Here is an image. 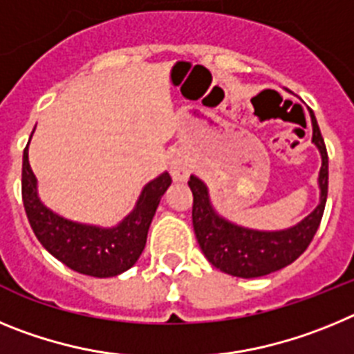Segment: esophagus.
I'll return each instance as SVG.
<instances>
[{
  "label": "esophagus",
  "mask_w": 354,
  "mask_h": 354,
  "mask_svg": "<svg viewBox=\"0 0 354 354\" xmlns=\"http://www.w3.org/2000/svg\"><path fill=\"white\" fill-rule=\"evenodd\" d=\"M192 171V162L184 156H175L170 162V174L174 180H186Z\"/></svg>",
  "instance_id": "1"
}]
</instances>
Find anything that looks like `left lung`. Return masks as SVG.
Instances as JSON below:
<instances>
[{"label": "left lung", "mask_w": 354, "mask_h": 354, "mask_svg": "<svg viewBox=\"0 0 354 354\" xmlns=\"http://www.w3.org/2000/svg\"><path fill=\"white\" fill-rule=\"evenodd\" d=\"M312 143L323 159L319 170V205L299 223L286 230H253L225 220L214 211L209 189L192 175L187 184L193 192V228L200 248L214 268L232 277L257 278L292 264L308 248L317 232L328 196V152L314 113Z\"/></svg>", "instance_id": "obj_1"}]
</instances>
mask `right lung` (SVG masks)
<instances>
[{"instance_id":"right-lung-1","label":"right lung","mask_w":354,"mask_h":354,"mask_svg":"<svg viewBox=\"0 0 354 354\" xmlns=\"http://www.w3.org/2000/svg\"><path fill=\"white\" fill-rule=\"evenodd\" d=\"M170 184L168 171L145 184L134 209L117 227L77 223L56 214L40 202L37 177L28 161V145L23 154V202L37 239L53 257L88 277H117L136 264L145 248L159 200Z\"/></svg>"}]
</instances>
